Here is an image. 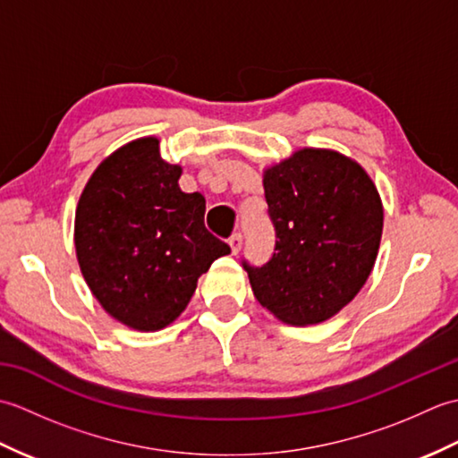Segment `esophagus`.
<instances>
[{"label":"esophagus","instance_id":"obj_1","mask_svg":"<svg viewBox=\"0 0 458 458\" xmlns=\"http://www.w3.org/2000/svg\"><path fill=\"white\" fill-rule=\"evenodd\" d=\"M242 242H244V240H242V234H240V232H234V234H232L230 236V240H228V244H230V248H232V254H238V251L242 250Z\"/></svg>","mask_w":458,"mask_h":458}]
</instances>
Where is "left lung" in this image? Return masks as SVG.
<instances>
[{"mask_svg":"<svg viewBox=\"0 0 458 458\" xmlns=\"http://www.w3.org/2000/svg\"><path fill=\"white\" fill-rule=\"evenodd\" d=\"M276 251L244 261L261 307L293 327L325 323L364 287L376 264L384 207L374 181L346 155L303 148L264 171Z\"/></svg>","mask_w":458,"mask_h":458,"instance_id":"1","label":"left lung"}]
</instances>
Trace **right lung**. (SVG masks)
I'll return each mask as SVG.
<instances>
[{"instance_id": "add662e5", "label": "right lung", "mask_w": 458, "mask_h": 458, "mask_svg": "<svg viewBox=\"0 0 458 458\" xmlns=\"http://www.w3.org/2000/svg\"><path fill=\"white\" fill-rule=\"evenodd\" d=\"M181 173L161 159L157 138L133 140L96 167L76 207L86 285L106 313L141 333L169 327L212 261L230 254L204 226L202 194L181 191Z\"/></svg>"}]
</instances>
